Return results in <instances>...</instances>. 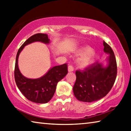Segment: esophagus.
<instances>
[{"instance_id":"34e87169","label":"esophagus","mask_w":131,"mask_h":131,"mask_svg":"<svg viewBox=\"0 0 131 131\" xmlns=\"http://www.w3.org/2000/svg\"><path fill=\"white\" fill-rule=\"evenodd\" d=\"M74 70V68L72 65H69L68 66V71L69 72H72Z\"/></svg>"}]
</instances>
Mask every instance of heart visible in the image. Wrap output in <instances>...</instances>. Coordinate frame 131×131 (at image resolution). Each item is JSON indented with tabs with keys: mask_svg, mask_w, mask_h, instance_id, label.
<instances>
[{
	"mask_svg": "<svg viewBox=\"0 0 131 131\" xmlns=\"http://www.w3.org/2000/svg\"><path fill=\"white\" fill-rule=\"evenodd\" d=\"M76 55H83L79 60V65L81 68H85L94 62L95 58V53L89 46H84L80 47L76 52Z\"/></svg>",
	"mask_w": 131,
	"mask_h": 131,
	"instance_id": "1",
	"label": "heart"
}]
</instances>
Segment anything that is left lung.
<instances>
[{"mask_svg":"<svg viewBox=\"0 0 131 131\" xmlns=\"http://www.w3.org/2000/svg\"><path fill=\"white\" fill-rule=\"evenodd\" d=\"M103 46L104 52L109 54L106 67L96 62L83 70H76V80L73 90L80 101H98L105 96L114 85L117 73L116 57L112 48L104 41Z\"/></svg>","mask_w":131,"mask_h":131,"instance_id":"left-lung-1","label":"left lung"}]
</instances>
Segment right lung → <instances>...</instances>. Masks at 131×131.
<instances>
[{
  "label": "right lung",
  "instance_id": "add662e5",
  "mask_svg": "<svg viewBox=\"0 0 131 131\" xmlns=\"http://www.w3.org/2000/svg\"><path fill=\"white\" fill-rule=\"evenodd\" d=\"M35 41L48 44L50 39L47 34H37L30 36L24 42L17 54L14 78L18 89L29 101L37 103H46L49 102L54 96L58 83L67 74L68 65L64 63L55 66L51 68L45 75L39 79H31L24 77L18 66L19 55L25 46Z\"/></svg>",
  "mask_w": 131,
  "mask_h": 131
}]
</instances>
